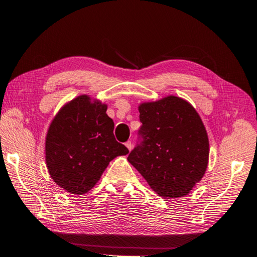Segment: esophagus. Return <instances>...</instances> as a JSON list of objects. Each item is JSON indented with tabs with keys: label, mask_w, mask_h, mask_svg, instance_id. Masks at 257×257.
I'll return each mask as SVG.
<instances>
[{
	"label": "esophagus",
	"mask_w": 257,
	"mask_h": 257,
	"mask_svg": "<svg viewBox=\"0 0 257 257\" xmlns=\"http://www.w3.org/2000/svg\"><path fill=\"white\" fill-rule=\"evenodd\" d=\"M124 145L127 146V149H128L129 151L133 150V143H131V141H127L126 143H124Z\"/></svg>",
	"instance_id": "34e87169"
}]
</instances>
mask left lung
<instances>
[{
    "label": "left lung",
    "instance_id": "1",
    "mask_svg": "<svg viewBox=\"0 0 257 257\" xmlns=\"http://www.w3.org/2000/svg\"><path fill=\"white\" fill-rule=\"evenodd\" d=\"M142 126L128 161L164 198L186 196L206 173L209 139L193 105L169 96L139 106Z\"/></svg>",
    "mask_w": 257,
    "mask_h": 257
}]
</instances>
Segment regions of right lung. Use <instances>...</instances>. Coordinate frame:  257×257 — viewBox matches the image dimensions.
Masks as SVG:
<instances>
[{
  "label": "right lung",
  "mask_w": 257,
  "mask_h": 257,
  "mask_svg": "<svg viewBox=\"0 0 257 257\" xmlns=\"http://www.w3.org/2000/svg\"><path fill=\"white\" fill-rule=\"evenodd\" d=\"M106 104L82 94L60 108L47 131L46 165L51 179L70 194L83 195L97 184L109 161L127 155L116 141Z\"/></svg>",
  "instance_id": "add662e5"
}]
</instances>
